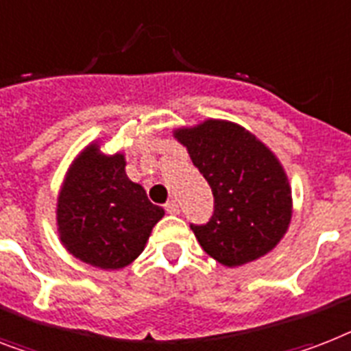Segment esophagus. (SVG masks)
Returning <instances> with one entry per match:
<instances>
[{
	"mask_svg": "<svg viewBox=\"0 0 351 351\" xmlns=\"http://www.w3.org/2000/svg\"><path fill=\"white\" fill-rule=\"evenodd\" d=\"M166 213L167 215H178V213H180V207H178V204H176L175 200H171L166 204Z\"/></svg>",
	"mask_w": 351,
	"mask_h": 351,
	"instance_id": "1",
	"label": "esophagus"
}]
</instances>
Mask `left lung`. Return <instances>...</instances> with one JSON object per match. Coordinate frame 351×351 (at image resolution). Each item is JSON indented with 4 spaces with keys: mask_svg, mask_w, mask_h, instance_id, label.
<instances>
[{
    "mask_svg": "<svg viewBox=\"0 0 351 351\" xmlns=\"http://www.w3.org/2000/svg\"><path fill=\"white\" fill-rule=\"evenodd\" d=\"M215 196L207 223H191L202 249L225 267H240L274 249L289 229L292 195L274 153L227 121L175 131Z\"/></svg>",
    "mask_w": 351,
    "mask_h": 351,
    "instance_id": "8db88e82",
    "label": "left lung"
}]
</instances>
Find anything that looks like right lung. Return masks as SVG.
Returning <instances> with one entry per match:
<instances>
[{
    "instance_id": "obj_1",
    "label": "right lung",
    "mask_w": 351,
    "mask_h": 351,
    "mask_svg": "<svg viewBox=\"0 0 351 351\" xmlns=\"http://www.w3.org/2000/svg\"><path fill=\"white\" fill-rule=\"evenodd\" d=\"M124 167V155L106 156L90 144L68 169L57 198L62 245L81 261L104 270L130 265L164 216Z\"/></svg>"
}]
</instances>
